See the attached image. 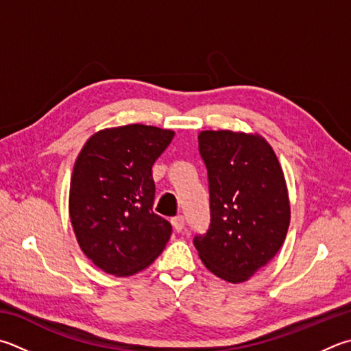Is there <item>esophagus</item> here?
<instances>
[{"label": "esophagus", "instance_id": "34e87169", "mask_svg": "<svg viewBox=\"0 0 351 351\" xmlns=\"http://www.w3.org/2000/svg\"><path fill=\"white\" fill-rule=\"evenodd\" d=\"M171 224H173V228L176 232H181L184 226H186V219H184L182 215H178L173 219H171Z\"/></svg>", "mask_w": 351, "mask_h": 351}]
</instances>
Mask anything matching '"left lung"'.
I'll list each match as a JSON object with an SVG mask.
<instances>
[{"mask_svg": "<svg viewBox=\"0 0 351 351\" xmlns=\"http://www.w3.org/2000/svg\"><path fill=\"white\" fill-rule=\"evenodd\" d=\"M197 141L208 176L210 226L193 244L213 275L244 282L273 259L289 230L281 164L256 133L204 130Z\"/></svg>", "mask_w": 351, "mask_h": 351, "instance_id": "left-lung-1", "label": "left lung"}]
</instances>
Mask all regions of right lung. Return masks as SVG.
Returning <instances> with one entry per match:
<instances>
[{"mask_svg": "<svg viewBox=\"0 0 351 351\" xmlns=\"http://www.w3.org/2000/svg\"><path fill=\"white\" fill-rule=\"evenodd\" d=\"M173 136L154 125L113 127L88 138L76 158L70 221L81 250L109 275L147 269L170 239V222L152 210V165Z\"/></svg>", "mask_w": 351, "mask_h": 351, "instance_id": "right-lung-1", "label": "right lung"}]
</instances>
